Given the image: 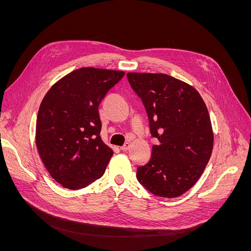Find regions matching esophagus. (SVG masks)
I'll return each instance as SVG.
<instances>
[{
	"label": "esophagus",
	"mask_w": 251,
	"mask_h": 251,
	"mask_svg": "<svg viewBox=\"0 0 251 251\" xmlns=\"http://www.w3.org/2000/svg\"><path fill=\"white\" fill-rule=\"evenodd\" d=\"M129 148H130V143H129V142H125V143H124V146H123V147H121V148H120V150H121L122 151H128V150H129Z\"/></svg>",
	"instance_id": "obj_1"
}]
</instances>
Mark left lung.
<instances>
[{
    "instance_id": "left-lung-1",
    "label": "left lung",
    "mask_w": 251,
    "mask_h": 251,
    "mask_svg": "<svg viewBox=\"0 0 251 251\" xmlns=\"http://www.w3.org/2000/svg\"><path fill=\"white\" fill-rule=\"evenodd\" d=\"M147 110L152 137L150 162L137 168L142 186L173 199L189 190L203 173L214 147L206 105L194 87L163 73H127Z\"/></svg>"
}]
</instances>
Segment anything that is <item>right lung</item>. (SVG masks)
<instances>
[{"instance_id": "add662e5", "label": "right lung", "mask_w": 251, "mask_h": 251, "mask_svg": "<svg viewBox=\"0 0 251 251\" xmlns=\"http://www.w3.org/2000/svg\"><path fill=\"white\" fill-rule=\"evenodd\" d=\"M123 71L84 67L61 78L39 105L35 143L50 175L77 190L100 179L114 151L100 137L99 105Z\"/></svg>"}]
</instances>
